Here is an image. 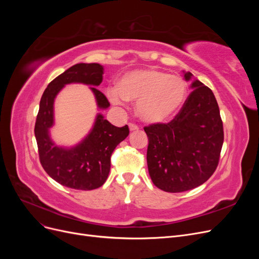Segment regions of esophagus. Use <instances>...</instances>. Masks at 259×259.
Returning a JSON list of instances; mask_svg holds the SVG:
<instances>
[{
    "label": "esophagus",
    "mask_w": 259,
    "mask_h": 259,
    "mask_svg": "<svg viewBox=\"0 0 259 259\" xmlns=\"http://www.w3.org/2000/svg\"><path fill=\"white\" fill-rule=\"evenodd\" d=\"M128 127H130V131H131V132H136V131L139 130V127L137 126V125H136V124H133V123H130V124H128Z\"/></svg>",
    "instance_id": "esophagus-1"
}]
</instances>
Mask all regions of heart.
Masks as SVG:
<instances>
[{
	"label": "heart",
	"mask_w": 259,
	"mask_h": 259,
	"mask_svg": "<svg viewBox=\"0 0 259 259\" xmlns=\"http://www.w3.org/2000/svg\"><path fill=\"white\" fill-rule=\"evenodd\" d=\"M188 88L179 76L155 69H138L121 76L107 95L114 105L137 101L139 116L149 123L170 120L185 104Z\"/></svg>",
	"instance_id": "1"
}]
</instances>
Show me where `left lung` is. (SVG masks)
<instances>
[{
	"instance_id": "left-lung-1",
	"label": "left lung",
	"mask_w": 259,
	"mask_h": 259,
	"mask_svg": "<svg viewBox=\"0 0 259 259\" xmlns=\"http://www.w3.org/2000/svg\"><path fill=\"white\" fill-rule=\"evenodd\" d=\"M192 78L191 72H185L186 81ZM191 89L169 123L145 127L149 175L166 192H183L204 184L218 165L224 144L223 121L213 92L194 79Z\"/></svg>"
}]
</instances>
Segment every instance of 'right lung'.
Here are the masks:
<instances>
[{
  "instance_id": "obj_1",
  "label": "right lung",
  "mask_w": 259,
  "mask_h": 259,
  "mask_svg": "<svg viewBox=\"0 0 259 259\" xmlns=\"http://www.w3.org/2000/svg\"><path fill=\"white\" fill-rule=\"evenodd\" d=\"M104 67L99 64H76L54 79L44 91L36 116L34 135L43 168L60 185L76 190H93L105 184L110 171V158L115 147L130 134L127 125L116 127L97 113L93 128L73 147H60L53 142L50 128L54 125V101L65 85H91L98 109L110 104L94 86L103 82Z\"/></svg>"
}]
</instances>
